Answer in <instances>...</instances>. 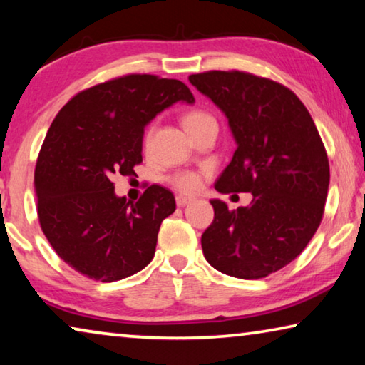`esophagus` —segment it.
Segmentation results:
<instances>
[{"mask_svg": "<svg viewBox=\"0 0 365 365\" xmlns=\"http://www.w3.org/2000/svg\"><path fill=\"white\" fill-rule=\"evenodd\" d=\"M192 202V197H187V195H178L176 197V204L178 207H186L187 204Z\"/></svg>", "mask_w": 365, "mask_h": 365, "instance_id": "1", "label": "esophagus"}]
</instances>
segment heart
<instances>
[{"instance_id":"obj_1","label":"heart","mask_w":365,"mask_h":365,"mask_svg":"<svg viewBox=\"0 0 365 365\" xmlns=\"http://www.w3.org/2000/svg\"><path fill=\"white\" fill-rule=\"evenodd\" d=\"M214 117L210 114H207L204 110H190L187 112L186 115H184L182 119V124L186 127L187 132H192L195 128H199L202 125H207V124H214ZM153 130H155V125H150L147 133H145V143H148L151 137H153ZM171 182L173 186L176 189L182 190V192H195L200 187V176L197 173H190V171H184V173H178L171 178Z\"/></svg>"}]
</instances>
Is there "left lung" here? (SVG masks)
I'll return each instance as SVG.
<instances>
[{"label": "left lung", "instance_id": "obj_1", "mask_svg": "<svg viewBox=\"0 0 365 365\" xmlns=\"http://www.w3.org/2000/svg\"><path fill=\"white\" fill-rule=\"evenodd\" d=\"M189 81L225 114L237 143L215 189L253 194L237 210L210 200L215 218L202 251L227 276L266 277L294 261L322 222L329 186L323 142L302 101L276 81L243 71L199 73Z\"/></svg>", "mask_w": 365, "mask_h": 365}]
</instances>
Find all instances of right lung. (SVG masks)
Segmentation results:
<instances>
[{"label": "right lung", "instance_id": "1", "mask_svg": "<svg viewBox=\"0 0 365 365\" xmlns=\"http://www.w3.org/2000/svg\"><path fill=\"white\" fill-rule=\"evenodd\" d=\"M176 103H195L184 83L128 75L78 93L50 125L34 179L38 222L57 255L83 276L114 282L153 259L175 195L151 186L130 202L115 194L112 178L135 173L145 127Z\"/></svg>", "mask_w": 365, "mask_h": 365}]
</instances>
